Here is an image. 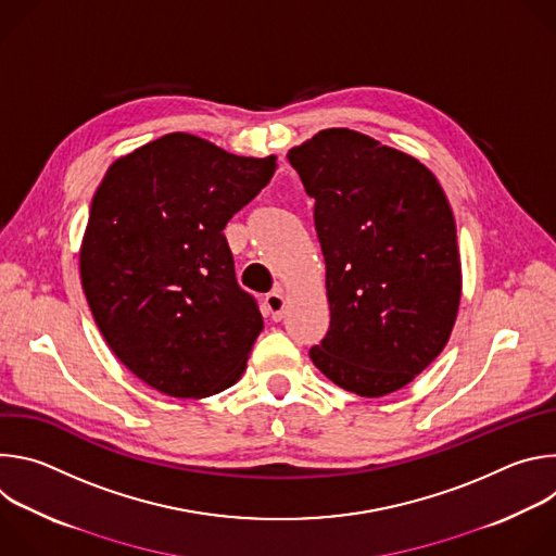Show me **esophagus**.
I'll return each instance as SVG.
<instances>
[{
	"label": "esophagus",
	"mask_w": 556,
	"mask_h": 556,
	"mask_svg": "<svg viewBox=\"0 0 556 556\" xmlns=\"http://www.w3.org/2000/svg\"><path fill=\"white\" fill-rule=\"evenodd\" d=\"M264 303H266V309H268V314L273 316V319H275V321H281L283 307H286V296H283L281 288H277V290L268 292V294H266V299H264Z\"/></svg>",
	"instance_id": "34e87169"
}]
</instances>
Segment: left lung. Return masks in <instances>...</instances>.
<instances>
[{
	"label": "left lung",
	"instance_id": "1",
	"mask_svg": "<svg viewBox=\"0 0 556 556\" xmlns=\"http://www.w3.org/2000/svg\"><path fill=\"white\" fill-rule=\"evenodd\" d=\"M326 260L330 328L312 363L363 399L409 384L444 350L462 296L457 232L416 157L334 127L288 151Z\"/></svg>",
	"mask_w": 556,
	"mask_h": 556
}]
</instances>
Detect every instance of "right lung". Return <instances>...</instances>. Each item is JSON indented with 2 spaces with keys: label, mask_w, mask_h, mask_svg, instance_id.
Wrapping results in <instances>:
<instances>
[{
  "label": "right lung",
  "mask_w": 556,
  "mask_h": 556,
  "mask_svg": "<svg viewBox=\"0 0 556 556\" xmlns=\"http://www.w3.org/2000/svg\"><path fill=\"white\" fill-rule=\"evenodd\" d=\"M275 161L176 131L118 157L94 193L81 283L112 352L161 393L206 399L247 369L264 319L222 230Z\"/></svg>",
  "instance_id": "obj_1"
}]
</instances>
